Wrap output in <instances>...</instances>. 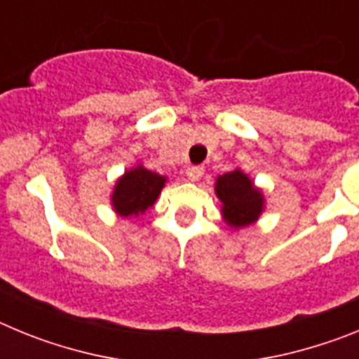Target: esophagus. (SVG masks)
<instances>
[{
  "instance_id": "obj_1",
  "label": "esophagus",
  "mask_w": 359,
  "mask_h": 359,
  "mask_svg": "<svg viewBox=\"0 0 359 359\" xmlns=\"http://www.w3.org/2000/svg\"><path fill=\"white\" fill-rule=\"evenodd\" d=\"M203 174H205V169H203L201 165H192V167L187 169V176H189L190 182H198V180H201Z\"/></svg>"
}]
</instances>
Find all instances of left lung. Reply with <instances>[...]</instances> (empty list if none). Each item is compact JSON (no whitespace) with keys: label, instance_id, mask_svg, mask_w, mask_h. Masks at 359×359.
<instances>
[{"label":"left lung","instance_id":"1","mask_svg":"<svg viewBox=\"0 0 359 359\" xmlns=\"http://www.w3.org/2000/svg\"><path fill=\"white\" fill-rule=\"evenodd\" d=\"M215 196L223 203V219L231 228H243L255 223L264 210V194L239 169L217 177Z\"/></svg>","mask_w":359,"mask_h":359}]
</instances>
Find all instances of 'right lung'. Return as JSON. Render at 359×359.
<instances>
[{
    "mask_svg": "<svg viewBox=\"0 0 359 359\" xmlns=\"http://www.w3.org/2000/svg\"><path fill=\"white\" fill-rule=\"evenodd\" d=\"M165 182L167 177L147 170L142 165L126 170L113 189L111 196L113 210L122 217H133V215L138 217L156 203Z\"/></svg>",
    "mask_w": 359,
    "mask_h": 359,
    "instance_id": "1",
    "label": "right lung"
}]
</instances>
